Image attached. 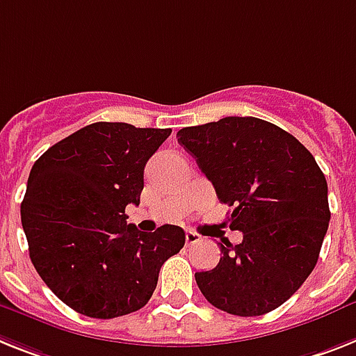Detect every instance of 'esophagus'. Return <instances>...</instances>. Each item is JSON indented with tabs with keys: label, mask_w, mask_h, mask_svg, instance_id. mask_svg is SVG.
Returning a JSON list of instances; mask_svg holds the SVG:
<instances>
[{
	"label": "esophagus",
	"mask_w": 356,
	"mask_h": 356,
	"mask_svg": "<svg viewBox=\"0 0 356 356\" xmlns=\"http://www.w3.org/2000/svg\"><path fill=\"white\" fill-rule=\"evenodd\" d=\"M200 240H202V236L198 233H195V231H187L185 233V242H187V245H195Z\"/></svg>",
	"instance_id": "34e87169"
}]
</instances>
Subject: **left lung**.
Instances as JSON below:
<instances>
[{
    "mask_svg": "<svg viewBox=\"0 0 356 356\" xmlns=\"http://www.w3.org/2000/svg\"><path fill=\"white\" fill-rule=\"evenodd\" d=\"M178 143L195 156L242 243H220L218 266L196 273L202 295L238 316L277 309L309 277L330 225L327 181L293 134L252 116L184 127Z\"/></svg>",
    "mask_w": 356,
    "mask_h": 356,
    "instance_id": "left-lung-1",
    "label": "left lung"
}]
</instances>
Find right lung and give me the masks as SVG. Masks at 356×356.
I'll return each instance as SVG.
<instances>
[{
	"label": "right lung",
	"instance_id": "right-lung-1",
	"mask_svg": "<svg viewBox=\"0 0 356 356\" xmlns=\"http://www.w3.org/2000/svg\"><path fill=\"white\" fill-rule=\"evenodd\" d=\"M171 129L98 122L54 143L32 165L22 224L38 275L63 304L90 318L142 309L184 229L142 233L125 207L140 204L147 160Z\"/></svg>",
	"mask_w": 356,
	"mask_h": 356
}]
</instances>
